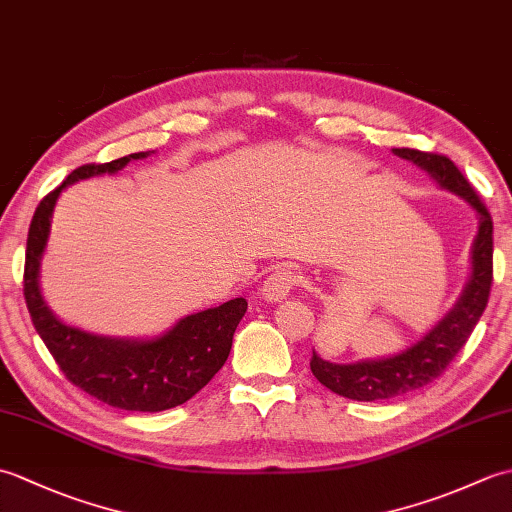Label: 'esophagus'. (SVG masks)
Listing matches in <instances>:
<instances>
[{
	"label": "esophagus",
	"mask_w": 512,
	"mask_h": 512,
	"mask_svg": "<svg viewBox=\"0 0 512 512\" xmlns=\"http://www.w3.org/2000/svg\"><path fill=\"white\" fill-rule=\"evenodd\" d=\"M299 275L292 268H277L270 273L262 286V297L266 301H281L288 297V292L295 288Z\"/></svg>",
	"instance_id": "esophagus-1"
}]
</instances>
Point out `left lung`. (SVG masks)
Listing matches in <instances>:
<instances>
[{"label": "left lung", "instance_id": "1", "mask_svg": "<svg viewBox=\"0 0 512 512\" xmlns=\"http://www.w3.org/2000/svg\"><path fill=\"white\" fill-rule=\"evenodd\" d=\"M394 154L424 169L442 189L469 202L477 213V235L471 248V279L455 306L407 350L376 361L330 363L312 350L310 369L321 385L350 400L374 402L405 396L429 385L469 341L484 314L493 284V220L473 187L447 156L418 149H394Z\"/></svg>", "mask_w": 512, "mask_h": 512}]
</instances>
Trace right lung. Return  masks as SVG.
<instances>
[{
  "instance_id": "obj_1",
  "label": "right lung",
  "mask_w": 512,
  "mask_h": 512,
  "mask_svg": "<svg viewBox=\"0 0 512 512\" xmlns=\"http://www.w3.org/2000/svg\"><path fill=\"white\" fill-rule=\"evenodd\" d=\"M147 156L149 151H138L105 165H83L39 202L28 231L24 297L32 325L72 385L110 407L154 413L187 402L220 372L231 352L237 323L248 308L246 299L237 297L189 314L156 339H112L59 321L39 288L41 257L61 191L72 182L116 173L129 160Z\"/></svg>"
}]
</instances>
